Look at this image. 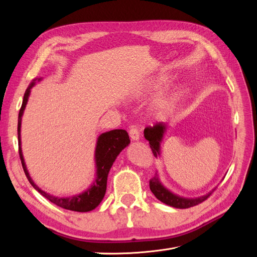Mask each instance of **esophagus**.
Instances as JSON below:
<instances>
[{
	"label": "esophagus",
	"instance_id": "esophagus-1",
	"mask_svg": "<svg viewBox=\"0 0 257 257\" xmlns=\"http://www.w3.org/2000/svg\"><path fill=\"white\" fill-rule=\"evenodd\" d=\"M128 134L132 141H138L139 138H141V133H139V131L135 127V126H132L128 131Z\"/></svg>",
	"mask_w": 257,
	"mask_h": 257
}]
</instances>
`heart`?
Segmentation results:
<instances>
[{
    "label": "heart",
    "instance_id": "1",
    "mask_svg": "<svg viewBox=\"0 0 257 257\" xmlns=\"http://www.w3.org/2000/svg\"><path fill=\"white\" fill-rule=\"evenodd\" d=\"M168 84L169 82L167 78H164V77H158V78H153L148 81L141 89V92L145 93V94H155V93H160L163 90H165L168 87ZM182 94V90H177L168 96L162 98L157 104L159 113L162 115L172 114L176 110L179 103H180Z\"/></svg>",
    "mask_w": 257,
    "mask_h": 257
}]
</instances>
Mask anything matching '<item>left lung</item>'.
<instances>
[{"instance_id":"8db88e82","label":"left lung","mask_w":257,"mask_h":257,"mask_svg":"<svg viewBox=\"0 0 257 257\" xmlns=\"http://www.w3.org/2000/svg\"><path fill=\"white\" fill-rule=\"evenodd\" d=\"M166 128H167L166 124L163 122H160V123L155 124V125H153V126L146 127L144 131L145 138L147 139V141H149L150 148H151L152 153L155 158H158L160 155L161 142L163 139V136H164V133L166 132ZM149 184H150V190L154 194V196L157 197L159 200H161L162 203H164L168 206L175 207V208H179V209L190 208V207L196 206L200 203H203V201H205L214 191V190H212L211 192L206 194V195L201 196V197H197V198L180 197L170 191H168L165 186L161 183L157 174H155V176L152 179H150Z\"/></svg>"}]
</instances>
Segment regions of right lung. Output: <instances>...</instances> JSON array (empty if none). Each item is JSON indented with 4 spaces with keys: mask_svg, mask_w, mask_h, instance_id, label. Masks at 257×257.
Returning <instances> with one entry per match:
<instances>
[{
    "mask_svg": "<svg viewBox=\"0 0 257 257\" xmlns=\"http://www.w3.org/2000/svg\"><path fill=\"white\" fill-rule=\"evenodd\" d=\"M37 80L40 81L41 78L33 79V81L31 82V84L26 90L25 96H23V100H22V105L19 111V115H18L19 157L21 160L23 170H25V174L28 178V180L31 184H32L33 188L38 193H41L44 197L50 200L54 205H57L63 209L72 210V211H77V212L91 211V210L95 209L100 204V201L103 200L105 196L106 188H107V177H108V173H109V170L113 164V162L115 161L119 153L130 144V137H128L127 132L125 130H113V131L106 132V133H103L98 136L96 148H95L96 178L94 182H93V184L87 191H84L81 194H78V195H74L69 197H57L44 192L43 190L38 188L32 180V178L30 177V174L28 172L26 163H25V159H23V155H22L21 137H20L22 114L26 109V106L31 93V89H32V87Z\"/></svg>",
    "mask_w": 257,
    "mask_h": 257,
    "instance_id": "add662e5",
    "label": "right lung"
}]
</instances>
